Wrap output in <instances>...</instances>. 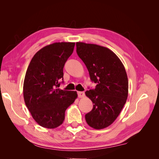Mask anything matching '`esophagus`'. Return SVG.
Listing matches in <instances>:
<instances>
[{
  "label": "esophagus",
  "mask_w": 159,
  "mask_h": 159,
  "mask_svg": "<svg viewBox=\"0 0 159 159\" xmlns=\"http://www.w3.org/2000/svg\"><path fill=\"white\" fill-rule=\"evenodd\" d=\"M78 97L80 98H82L85 96V93H84V91H78Z\"/></svg>",
  "instance_id": "esophagus-1"
}]
</instances>
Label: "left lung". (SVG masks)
Wrapping results in <instances>:
<instances>
[{
  "instance_id": "1",
  "label": "left lung",
  "mask_w": 159,
  "mask_h": 159,
  "mask_svg": "<svg viewBox=\"0 0 159 159\" xmlns=\"http://www.w3.org/2000/svg\"><path fill=\"white\" fill-rule=\"evenodd\" d=\"M76 52L97 84L85 91L93 109L85 115V121L95 129H102L117 118L128 97L129 82L125 67L115 53L97 44L76 42Z\"/></svg>"
}]
</instances>
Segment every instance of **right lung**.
Masks as SVG:
<instances>
[{
	"label": "right lung",
	"instance_id": "add662e5",
	"mask_svg": "<svg viewBox=\"0 0 159 159\" xmlns=\"http://www.w3.org/2000/svg\"><path fill=\"white\" fill-rule=\"evenodd\" d=\"M75 42H56L33 56L26 72L23 95L33 119L40 126L55 129L63 123L65 111L78 98L75 91L59 89L63 68Z\"/></svg>",
	"mask_w": 159,
	"mask_h": 159
}]
</instances>
